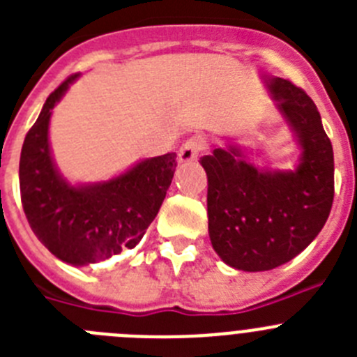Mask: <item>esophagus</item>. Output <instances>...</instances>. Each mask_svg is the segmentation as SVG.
Masks as SVG:
<instances>
[{
	"mask_svg": "<svg viewBox=\"0 0 357 357\" xmlns=\"http://www.w3.org/2000/svg\"><path fill=\"white\" fill-rule=\"evenodd\" d=\"M200 148H202V141L197 139V137H191V139L185 141V143L181 146V150H178V162L185 164V162H193V160H197Z\"/></svg>",
	"mask_w": 357,
	"mask_h": 357,
	"instance_id": "esophagus-1",
	"label": "esophagus"
}]
</instances>
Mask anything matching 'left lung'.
Here are the masks:
<instances>
[{
    "instance_id": "obj_1",
    "label": "left lung",
    "mask_w": 357,
    "mask_h": 357,
    "mask_svg": "<svg viewBox=\"0 0 357 357\" xmlns=\"http://www.w3.org/2000/svg\"><path fill=\"white\" fill-rule=\"evenodd\" d=\"M264 84L301 150L295 168H259L248 148L230 141L200 160L213 248L243 272L273 270L301 254L324 229L334 198L333 144L317 105L291 82Z\"/></svg>"
}]
</instances>
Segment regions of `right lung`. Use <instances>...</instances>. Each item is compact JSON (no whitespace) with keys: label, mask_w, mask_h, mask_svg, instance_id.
<instances>
[{"label":"right lung","mask_w":357,"mask_h":357,"mask_svg":"<svg viewBox=\"0 0 357 357\" xmlns=\"http://www.w3.org/2000/svg\"><path fill=\"white\" fill-rule=\"evenodd\" d=\"M78 77H69L50 94L28 130L19 160V188L37 239L56 259L89 266L141 241L172 184L176 153L141 159L109 181L71 184L53 159L50 119Z\"/></svg>","instance_id":"obj_1"}]
</instances>
